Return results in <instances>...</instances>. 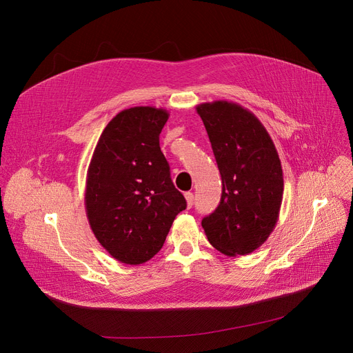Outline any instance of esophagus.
I'll return each instance as SVG.
<instances>
[{"mask_svg":"<svg viewBox=\"0 0 353 353\" xmlns=\"http://www.w3.org/2000/svg\"><path fill=\"white\" fill-rule=\"evenodd\" d=\"M184 197H185V201H187V207L192 208V205L194 204V194L189 192V193L184 194Z\"/></svg>","mask_w":353,"mask_h":353,"instance_id":"esophagus-1","label":"esophagus"}]
</instances>
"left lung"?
Returning a JSON list of instances; mask_svg holds the SVG:
<instances>
[{
    "label": "left lung",
    "instance_id": "1",
    "mask_svg": "<svg viewBox=\"0 0 353 353\" xmlns=\"http://www.w3.org/2000/svg\"><path fill=\"white\" fill-rule=\"evenodd\" d=\"M196 109L223 183L220 204L201 225L220 252L247 255L267 241L278 221L284 194L281 160L267 129L248 109L227 101Z\"/></svg>",
    "mask_w": 353,
    "mask_h": 353
}]
</instances>
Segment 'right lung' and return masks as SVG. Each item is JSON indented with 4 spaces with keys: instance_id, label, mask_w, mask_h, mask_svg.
I'll return each mask as SVG.
<instances>
[{
    "instance_id": "add662e5",
    "label": "right lung",
    "mask_w": 353,
    "mask_h": 353,
    "mask_svg": "<svg viewBox=\"0 0 353 353\" xmlns=\"http://www.w3.org/2000/svg\"><path fill=\"white\" fill-rule=\"evenodd\" d=\"M169 112L136 106L103 129L89 163L85 207L101 245L123 264L149 261L187 203L176 189L159 136Z\"/></svg>"
}]
</instances>
